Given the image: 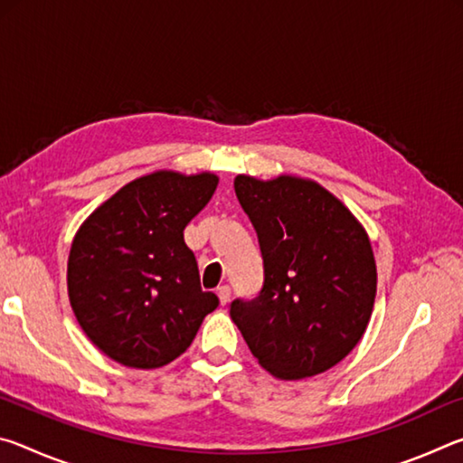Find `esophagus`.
<instances>
[{
  "label": "esophagus",
  "mask_w": 463,
  "mask_h": 463,
  "mask_svg": "<svg viewBox=\"0 0 463 463\" xmlns=\"http://www.w3.org/2000/svg\"><path fill=\"white\" fill-rule=\"evenodd\" d=\"M216 294H218V300H221L222 307L231 300V288L229 286H221L216 289Z\"/></svg>",
  "instance_id": "34e87169"
}]
</instances>
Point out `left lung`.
<instances>
[{"label":"left lung","mask_w":463,"mask_h":463,"mask_svg":"<svg viewBox=\"0 0 463 463\" xmlns=\"http://www.w3.org/2000/svg\"><path fill=\"white\" fill-rule=\"evenodd\" d=\"M234 192L260 239L263 288L253 300H232V323L279 380L331 370L373 310L378 273L365 229L312 179L237 175Z\"/></svg>","instance_id":"1"}]
</instances>
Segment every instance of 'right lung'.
<instances>
[{
	"instance_id": "1",
	"label": "right lung",
	"mask_w": 463,
	"mask_h": 463,
	"mask_svg": "<svg viewBox=\"0 0 463 463\" xmlns=\"http://www.w3.org/2000/svg\"><path fill=\"white\" fill-rule=\"evenodd\" d=\"M214 174L155 171L120 187L77 231L69 302L83 333L127 367L155 370L190 347L218 307L202 292L184 229L213 198Z\"/></svg>"
}]
</instances>
